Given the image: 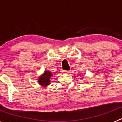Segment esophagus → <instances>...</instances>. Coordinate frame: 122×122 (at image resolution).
<instances>
[{
	"mask_svg": "<svg viewBox=\"0 0 122 122\" xmlns=\"http://www.w3.org/2000/svg\"><path fill=\"white\" fill-rule=\"evenodd\" d=\"M62 71L64 72V73H70V70H63Z\"/></svg>",
	"mask_w": 122,
	"mask_h": 122,
	"instance_id": "1",
	"label": "esophagus"
}]
</instances>
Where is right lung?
<instances>
[{"instance_id": "1", "label": "right lung", "mask_w": 122, "mask_h": 122, "mask_svg": "<svg viewBox=\"0 0 122 122\" xmlns=\"http://www.w3.org/2000/svg\"><path fill=\"white\" fill-rule=\"evenodd\" d=\"M52 76V73L49 71H46L45 72L42 76L38 79V82L41 86H46L49 84L50 82V77Z\"/></svg>"}]
</instances>
